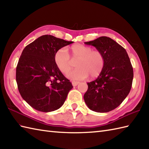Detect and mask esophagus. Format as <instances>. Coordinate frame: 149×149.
<instances>
[{
  "mask_svg": "<svg viewBox=\"0 0 149 149\" xmlns=\"http://www.w3.org/2000/svg\"><path fill=\"white\" fill-rule=\"evenodd\" d=\"M72 83L73 86H76L79 83V81H72Z\"/></svg>",
  "mask_w": 149,
  "mask_h": 149,
  "instance_id": "obj_1",
  "label": "esophagus"
}]
</instances>
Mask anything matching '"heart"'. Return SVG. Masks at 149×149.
<instances>
[{
  "label": "heart",
  "instance_id": "b5f03b06",
  "mask_svg": "<svg viewBox=\"0 0 149 149\" xmlns=\"http://www.w3.org/2000/svg\"><path fill=\"white\" fill-rule=\"evenodd\" d=\"M72 61H76L77 68L70 72L67 77L72 80H82L90 75L91 78L99 77L105 66V58L99 50H93L90 47L75 44L70 47L68 54L64 48L57 50L54 61L59 70L66 74L70 70Z\"/></svg>",
  "mask_w": 149,
  "mask_h": 149
}]
</instances>
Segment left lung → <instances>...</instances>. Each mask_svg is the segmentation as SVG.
<instances>
[{
    "label": "left lung",
    "instance_id": "obj_1",
    "mask_svg": "<svg viewBox=\"0 0 149 149\" xmlns=\"http://www.w3.org/2000/svg\"><path fill=\"white\" fill-rule=\"evenodd\" d=\"M84 43L103 54L105 66L97 79L87 83L84 100L91 110L109 112L120 106L130 92L133 79L130 59L125 49L109 37L101 36Z\"/></svg>",
    "mask_w": 149,
    "mask_h": 149
}]
</instances>
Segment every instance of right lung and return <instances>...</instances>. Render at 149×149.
Returning a JSON list of instances; mask_svg holds the SVG:
<instances>
[{
    "label": "right lung",
    "instance_id": "obj_1",
    "mask_svg": "<svg viewBox=\"0 0 149 149\" xmlns=\"http://www.w3.org/2000/svg\"><path fill=\"white\" fill-rule=\"evenodd\" d=\"M52 35H43L25 47L16 69V81L22 97L39 111L61 107L73 88L55 65L57 50L72 43Z\"/></svg>",
    "mask_w": 149,
    "mask_h": 149
}]
</instances>
